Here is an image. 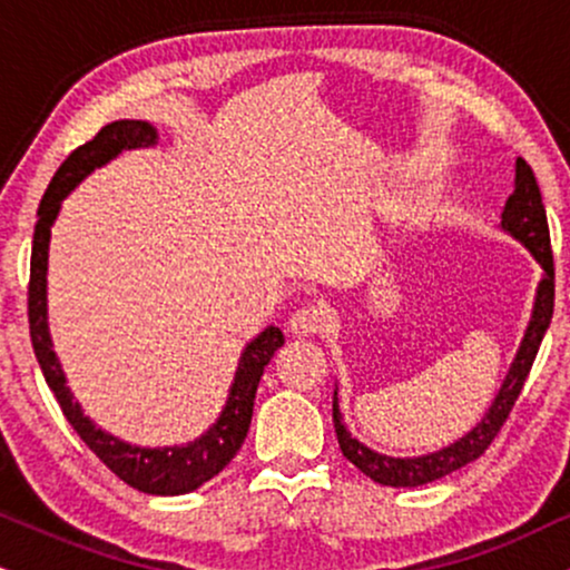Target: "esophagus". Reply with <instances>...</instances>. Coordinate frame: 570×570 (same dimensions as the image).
<instances>
[{
  "mask_svg": "<svg viewBox=\"0 0 570 570\" xmlns=\"http://www.w3.org/2000/svg\"><path fill=\"white\" fill-rule=\"evenodd\" d=\"M328 315L321 305H305L297 307L286 321V328L294 334V337H313V334L324 332Z\"/></svg>",
  "mask_w": 570,
  "mask_h": 570,
  "instance_id": "1",
  "label": "esophagus"
}]
</instances>
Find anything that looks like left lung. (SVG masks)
I'll return each instance as SVG.
<instances>
[{
	"mask_svg": "<svg viewBox=\"0 0 570 570\" xmlns=\"http://www.w3.org/2000/svg\"><path fill=\"white\" fill-rule=\"evenodd\" d=\"M502 230L518 238L520 244L531 252L533 259L541 265L544 276H541L537 286V297H533L531 321H528L523 340L512 361L510 372H507L502 387H499L497 397L491 401L489 411L483 420L445 449L435 451V454L424 456H387L380 451L363 445L358 438L351 435L340 414L337 390L332 397V416H334V433H337L340 449L347 462H353L363 475L372 478L374 483L393 485V489H414V485L433 483L438 478L451 475V472L464 468V464L475 462L478 456L489 449L493 438H497L502 424L510 416L512 406H515L520 390L525 385V376L531 372L533 358H537L544 332L550 328L552 307H554V265H552V246H550V225H547V212L541 204V190L533 177V169L528 167L523 159L515 161V190L507 198L502 212Z\"/></svg>",
	"mask_w": 570,
	"mask_h": 570,
	"instance_id": "1",
	"label": "left lung"
}]
</instances>
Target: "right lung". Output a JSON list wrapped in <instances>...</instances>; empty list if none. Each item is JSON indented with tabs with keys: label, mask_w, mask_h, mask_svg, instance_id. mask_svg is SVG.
<instances>
[{
	"label": "right lung",
	"mask_w": 570,
	"mask_h": 570,
	"mask_svg": "<svg viewBox=\"0 0 570 570\" xmlns=\"http://www.w3.org/2000/svg\"><path fill=\"white\" fill-rule=\"evenodd\" d=\"M159 135L154 125L137 119L111 121L100 129L92 140L73 150L68 159L60 164L52 183L47 185L42 204H39V219L33 228V246H31V278H29V328L31 345L37 355L39 366L47 385L58 397L66 420L77 430V435L89 445L95 456L121 478L127 485L154 493V497H177V493H190L198 485H204L217 472L225 470V464L236 456L242 449L246 433L252 424V409H255V395L259 376L271 363L273 353L284 345V334L278 326H267L259 332L249 345L244 347L238 358L236 376L228 390V401L219 411L217 422L196 441L185 445H167V449H142L119 441L106 430H100L89 416H85L79 401H73V393L66 385V374L60 368L58 355L52 351L50 326H47V255H50V230L55 217H58L60 204L71 194L77 185L85 180L89 173L108 164L121 150L129 148H148L156 146Z\"/></svg>",
	"instance_id": "1"
}]
</instances>
